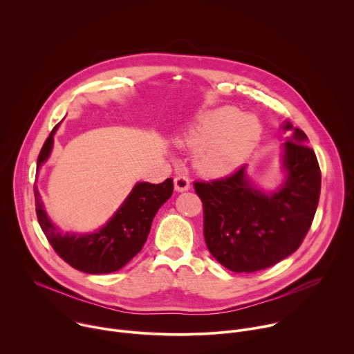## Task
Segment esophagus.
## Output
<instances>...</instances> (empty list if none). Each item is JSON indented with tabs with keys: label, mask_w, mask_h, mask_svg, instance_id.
Returning <instances> with one entry per match:
<instances>
[{
	"label": "esophagus",
	"mask_w": 354,
	"mask_h": 354,
	"mask_svg": "<svg viewBox=\"0 0 354 354\" xmlns=\"http://www.w3.org/2000/svg\"><path fill=\"white\" fill-rule=\"evenodd\" d=\"M174 182H175V189L178 192H185L190 187V179L186 175H178L174 179Z\"/></svg>",
	"instance_id": "esophagus-1"
}]
</instances>
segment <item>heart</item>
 Here are the masks:
<instances>
[{
  "instance_id": "b5f03b06",
  "label": "heart",
  "mask_w": 354,
  "mask_h": 354,
  "mask_svg": "<svg viewBox=\"0 0 354 354\" xmlns=\"http://www.w3.org/2000/svg\"><path fill=\"white\" fill-rule=\"evenodd\" d=\"M261 138L259 122L232 108L206 113L180 140L200 148L197 167L210 176H223L242 165Z\"/></svg>"
}]
</instances>
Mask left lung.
Masks as SVG:
<instances>
[{
    "label": "left lung",
    "mask_w": 354,
    "mask_h": 354,
    "mask_svg": "<svg viewBox=\"0 0 354 354\" xmlns=\"http://www.w3.org/2000/svg\"><path fill=\"white\" fill-rule=\"evenodd\" d=\"M284 144L287 180L265 194L245 175V167L225 178L194 180L203 203V234L210 254L235 273H254L290 257L311 228L321 193V169L306 133L292 129Z\"/></svg>",
    "instance_id": "left-lung-1"
}]
</instances>
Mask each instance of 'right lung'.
Segmentation results:
<instances>
[{"instance_id":"right-lung-1","label":"right lung","mask_w":354,"mask_h":354,"mask_svg":"<svg viewBox=\"0 0 354 354\" xmlns=\"http://www.w3.org/2000/svg\"><path fill=\"white\" fill-rule=\"evenodd\" d=\"M57 126L40 149L37 168L50 156ZM172 178L158 185L148 182L137 183L112 220L97 232L88 235L63 234L50 223L43 210L36 186L35 207L41 231L64 262L84 273L106 274L120 270L141 250L149 234L151 223L160 207L172 196Z\"/></svg>"}]
</instances>
